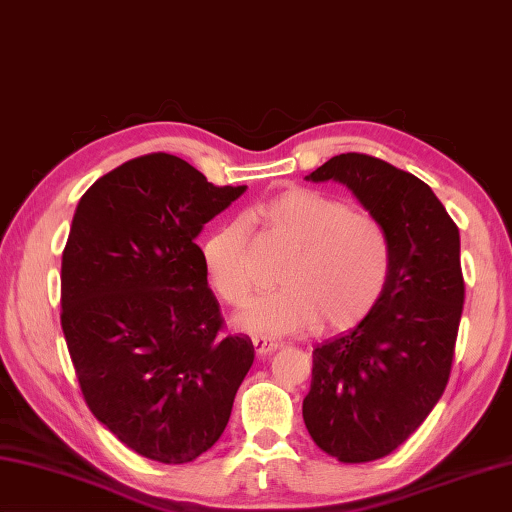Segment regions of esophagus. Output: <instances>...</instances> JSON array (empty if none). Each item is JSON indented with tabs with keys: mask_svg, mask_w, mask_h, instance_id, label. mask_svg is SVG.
I'll return each instance as SVG.
<instances>
[{
	"mask_svg": "<svg viewBox=\"0 0 512 512\" xmlns=\"http://www.w3.org/2000/svg\"><path fill=\"white\" fill-rule=\"evenodd\" d=\"M253 346H255L257 355H270V353H275V350L282 348V344L273 342V339H266V337H253Z\"/></svg>",
	"mask_w": 512,
	"mask_h": 512,
	"instance_id": "esophagus-1",
	"label": "esophagus"
}]
</instances>
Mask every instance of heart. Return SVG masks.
I'll use <instances>...</instances> for the list:
<instances>
[{"instance_id":"b5f03b06","label":"heart","mask_w":512,"mask_h":512,"mask_svg":"<svg viewBox=\"0 0 512 512\" xmlns=\"http://www.w3.org/2000/svg\"><path fill=\"white\" fill-rule=\"evenodd\" d=\"M295 250L279 273L284 286L257 297L235 326L259 337L297 330H346L357 326L384 293L390 248L382 224L364 210L313 188H288L259 210ZM210 288L230 306H244L255 290L248 268L246 224L226 222L202 248Z\"/></svg>"}]
</instances>
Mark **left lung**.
Segmentation results:
<instances>
[{
  "label": "left lung",
  "mask_w": 512,
  "mask_h": 512,
  "mask_svg": "<svg viewBox=\"0 0 512 512\" xmlns=\"http://www.w3.org/2000/svg\"><path fill=\"white\" fill-rule=\"evenodd\" d=\"M306 179L344 184L388 237L382 297L357 328L313 350L302 406L324 453L373 462L404 444L444 395L464 308L459 228L428 184L384 159L344 153Z\"/></svg>",
  "instance_id": "1"
}]
</instances>
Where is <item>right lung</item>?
I'll list each match as a JSON object with an SVG mask.
<instances>
[{
	"instance_id": "1",
	"label": "right lung",
	"mask_w": 512,
	"mask_h": 512,
	"mask_svg": "<svg viewBox=\"0 0 512 512\" xmlns=\"http://www.w3.org/2000/svg\"><path fill=\"white\" fill-rule=\"evenodd\" d=\"M244 190L153 153L99 177L70 224L62 330L79 388L97 422L153 462L206 453L253 366V342L222 333L195 244Z\"/></svg>"
}]
</instances>
